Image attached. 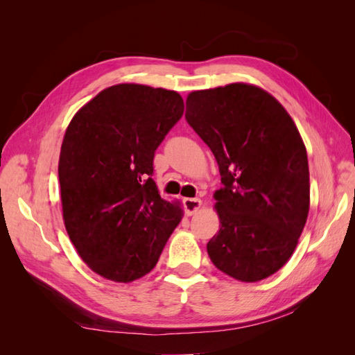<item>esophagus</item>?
Here are the masks:
<instances>
[{
	"label": "esophagus",
	"instance_id": "34e87169",
	"mask_svg": "<svg viewBox=\"0 0 355 355\" xmlns=\"http://www.w3.org/2000/svg\"><path fill=\"white\" fill-rule=\"evenodd\" d=\"M184 207H185L187 214H194L201 207V200L200 198H185Z\"/></svg>",
	"mask_w": 355,
	"mask_h": 355
}]
</instances>
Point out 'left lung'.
<instances>
[{
  "mask_svg": "<svg viewBox=\"0 0 355 355\" xmlns=\"http://www.w3.org/2000/svg\"><path fill=\"white\" fill-rule=\"evenodd\" d=\"M185 118L220 173V230L207 243L210 259L235 280H263L293 254L308 218L302 137L282 103L243 83L189 93Z\"/></svg>",
  "mask_w": 355,
  "mask_h": 355,
  "instance_id": "left-lung-1",
  "label": "left lung"
}]
</instances>
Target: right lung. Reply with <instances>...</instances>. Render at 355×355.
Segmentation results:
<instances>
[{"instance_id": "right-lung-1", "label": "right lung", "mask_w": 355, "mask_h": 355, "mask_svg": "<svg viewBox=\"0 0 355 355\" xmlns=\"http://www.w3.org/2000/svg\"><path fill=\"white\" fill-rule=\"evenodd\" d=\"M182 115L176 92L116 84L67 128L59 158L63 220L81 259L108 280L146 275L182 219L153 179L157 148Z\"/></svg>"}]
</instances>
